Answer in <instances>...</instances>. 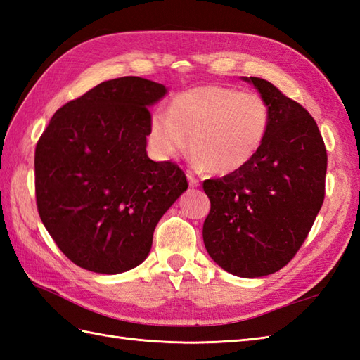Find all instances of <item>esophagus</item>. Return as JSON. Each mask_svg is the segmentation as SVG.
Segmentation results:
<instances>
[{"label": "esophagus", "mask_w": 360, "mask_h": 360, "mask_svg": "<svg viewBox=\"0 0 360 360\" xmlns=\"http://www.w3.org/2000/svg\"><path fill=\"white\" fill-rule=\"evenodd\" d=\"M187 179H188L190 187H198V186H200V181H198V178H195L192 173H187Z\"/></svg>", "instance_id": "34e87169"}]
</instances>
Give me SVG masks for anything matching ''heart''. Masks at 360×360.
<instances>
[{"mask_svg":"<svg viewBox=\"0 0 360 360\" xmlns=\"http://www.w3.org/2000/svg\"><path fill=\"white\" fill-rule=\"evenodd\" d=\"M271 106L263 96L236 88L207 85L176 96L167 112L150 119L148 147L165 160L190 148L198 167L218 174L240 170L264 143Z\"/></svg>","mask_w":360,"mask_h":360,"instance_id":"1","label":"heart"}]
</instances>
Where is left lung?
Wrapping results in <instances>:
<instances>
[{"label":"left lung","instance_id":"left-lung-1","mask_svg":"<svg viewBox=\"0 0 360 360\" xmlns=\"http://www.w3.org/2000/svg\"><path fill=\"white\" fill-rule=\"evenodd\" d=\"M271 106L262 148L240 170L204 181L202 226L213 262L236 277L280 271L302 248L325 200L326 148L311 114L271 82L243 77Z\"/></svg>","mask_w":360,"mask_h":360}]
</instances>
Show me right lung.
I'll return each mask as SVG.
<instances>
[{
	"label": "right lung",
	"instance_id": "obj_1",
	"mask_svg": "<svg viewBox=\"0 0 360 360\" xmlns=\"http://www.w3.org/2000/svg\"><path fill=\"white\" fill-rule=\"evenodd\" d=\"M167 94L141 77L103 82L53 114L35 148L40 218L83 269L120 274L147 258L153 232L186 192L178 164L147 156L148 106Z\"/></svg>",
	"mask_w": 360,
	"mask_h": 360
}]
</instances>
